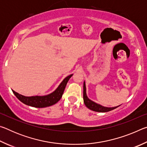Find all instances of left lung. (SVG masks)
I'll return each instance as SVG.
<instances>
[{"label": "left lung", "instance_id": "left-lung-1", "mask_svg": "<svg viewBox=\"0 0 147 147\" xmlns=\"http://www.w3.org/2000/svg\"><path fill=\"white\" fill-rule=\"evenodd\" d=\"M84 102L87 108L90 109L91 110H93L94 111H97V112H108L111 110L115 109L119 106L113 107V108H107V107H104L94 102L91 100L89 99L86 94V84L84 83Z\"/></svg>", "mask_w": 147, "mask_h": 147}]
</instances>
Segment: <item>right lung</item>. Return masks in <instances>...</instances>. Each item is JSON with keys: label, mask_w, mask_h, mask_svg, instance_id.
<instances>
[{"label": "right lung", "mask_w": 147, "mask_h": 147, "mask_svg": "<svg viewBox=\"0 0 147 147\" xmlns=\"http://www.w3.org/2000/svg\"><path fill=\"white\" fill-rule=\"evenodd\" d=\"M73 74L67 76L62 82L59 84L58 88H57L53 93L45 96H25L19 94L13 90V93L16 97L22 102L28 106L36 108H45V107L54 105L60 100L62 94H63L65 88L69 80Z\"/></svg>", "instance_id": "add662e5"}]
</instances>
